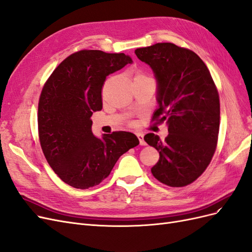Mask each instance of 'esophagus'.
I'll list each match as a JSON object with an SVG mask.
<instances>
[{
    "mask_svg": "<svg viewBox=\"0 0 252 252\" xmlns=\"http://www.w3.org/2000/svg\"><path fill=\"white\" fill-rule=\"evenodd\" d=\"M136 136H138V139L140 141V145H142V146H145V145H146V142L144 141V135L142 133H136Z\"/></svg>",
    "mask_w": 252,
    "mask_h": 252,
    "instance_id": "34e87169",
    "label": "esophagus"
}]
</instances>
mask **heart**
<instances>
[{"label":"heart","instance_id":"b5f03b06","mask_svg":"<svg viewBox=\"0 0 252 252\" xmlns=\"http://www.w3.org/2000/svg\"><path fill=\"white\" fill-rule=\"evenodd\" d=\"M145 75H143L142 73H136L135 75H134V79H138V78H144Z\"/></svg>","mask_w":252,"mask_h":252}]
</instances>
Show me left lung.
<instances>
[{
  "mask_svg": "<svg viewBox=\"0 0 252 252\" xmlns=\"http://www.w3.org/2000/svg\"><path fill=\"white\" fill-rule=\"evenodd\" d=\"M157 80L158 107L152 120L166 123L165 141L155 133L144 140L159 154L154 177L165 185L183 187L207 168L216 151L220 128V98L207 66L193 51L172 43L138 48Z\"/></svg>",
  "mask_w": 252,
  "mask_h": 252,
  "instance_id": "left-lung-1",
  "label": "left lung"
}]
</instances>
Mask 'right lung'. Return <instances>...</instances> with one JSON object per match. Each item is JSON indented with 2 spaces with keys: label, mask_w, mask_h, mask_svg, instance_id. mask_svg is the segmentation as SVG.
Masks as SVG:
<instances>
[{
  "label": "right lung",
  "mask_w": 252,
  "mask_h": 252,
  "mask_svg": "<svg viewBox=\"0 0 252 252\" xmlns=\"http://www.w3.org/2000/svg\"><path fill=\"white\" fill-rule=\"evenodd\" d=\"M125 53L81 50L66 58L45 84L39 101V136L43 154L59 178L74 188L98 185L119 158L139 145L127 131L96 138L91 116L103 107L106 77L131 64Z\"/></svg>",
  "instance_id": "1"
}]
</instances>
